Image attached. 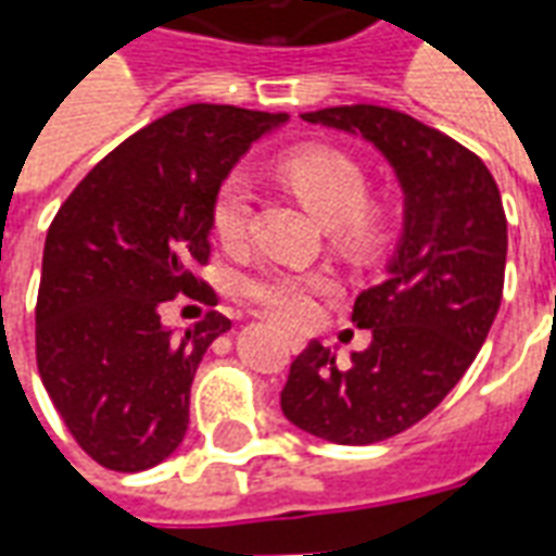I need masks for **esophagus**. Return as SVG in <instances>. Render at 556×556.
I'll return each mask as SVG.
<instances>
[{"mask_svg": "<svg viewBox=\"0 0 556 556\" xmlns=\"http://www.w3.org/2000/svg\"><path fill=\"white\" fill-rule=\"evenodd\" d=\"M282 339H286V345H289L294 354H298V351H303V345H306V342H303L301 337H294V333H282Z\"/></svg>", "mask_w": 556, "mask_h": 556, "instance_id": "34e87169", "label": "esophagus"}]
</instances>
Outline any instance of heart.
I'll return each instance as SVG.
<instances>
[{"label":"heart","instance_id":"1","mask_svg":"<svg viewBox=\"0 0 556 556\" xmlns=\"http://www.w3.org/2000/svg\"><path fill=\"white\" fill-rule=\"evenodd\" d=\"M277 172L327 226L345 253L369 258L390 235V211L369 195V175L357 157L333 146H298L277 160ZM253 226V184L229 172L211 202V229L223 247H241ZM333 282L318 270L262 267L243 279V294L282 325L301 327L315 315V298Z\"/></svg>","mask_w":556,"mask_h":556}]
</instances>
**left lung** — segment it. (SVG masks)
Returning a JSON list of instances; mask_svg holds the SVG:
<instances>
[{"label": "left lung", "instance_id": "obj_1", "mask_svg": "<svg viewBox=\"0 0 556 556\" xmlns=\"http://www.w3.org/2000/svg\"><path fill=\"white\" fill-rule=\"evenodd\" d=\"M357 130L405 187V235L381 282L357 294L351 321L372 342L349 363L321 342L294 357L282 414L325 441L363 446L431 414L489 337L501 309L506 214L489 166L434 127L375 103L303 113Z\"/></svg>", "mask_w": 556, "mask_h": 556}]
</instances>
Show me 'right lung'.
<instances>
[{"mask_svg": "<svg viewBox=\"0 0 556 556\" xmlns=\"http://www.w3.org/2000/svg\"><path fill=\"white\" fill-rule=\"evenodd\" d=\"M286 118L181 106L113 148L50 223L35 361L71 438L98 465L137 473L184 441L193 375L231 321L207 309L175 337L160 318L181 298L217 306L199 277L211 202L243 151Z\"/></svg>", "mask_w": 556, "mask_h": 556, "instance_id": "right-lung-1", "label": "right lung"}]
</instances>
